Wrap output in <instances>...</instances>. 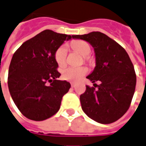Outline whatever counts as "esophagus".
Wrapping results in <instances>:
<instances>
[{
    "label": "esophagus",
    "mask_w": 146,
    "mask_h": 146,
    "mask_svg": "<svg viewBox=\"0 0 146 146\" xmlns=\"http://www.w3.org/2000/svg\"><path fill=\"white\" fill-rule=\"evenodd\" d=\"M71 86H72V88H74L76 86V84H74V83H71Z\"/></svg>",
    "instance_id": "1"
}]
</instances>
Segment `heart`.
<instances>
[{
  "instance_id": "1",
  "label": "heart",
  "mask_w": 146,
  "mask_h": 146,
  "mask_svg": "<svg viewBox=\"0 0 146 146\" xmlns=\"http://www.w3.org/2000/svg\"><path fill=\"white\" fill-rule=\"evenodd\" d=\"M71 47L75 52H77L82 56L84 57L85 61H88L89 59L88 56L91 53V46L89 44L82 40H73L71 43ZM67 54L68 51L65 46H60L54 53V58L57 63L59 66L63 67L66 64ZM88 70L86 67H79V68H74V67H68L64 68L62 72V75L64 79L69 82H77L82 79V78L87 74Z\"/></svg>"
}]
</instances>
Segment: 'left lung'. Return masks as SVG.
<instances>
[{"label": "left lung", "mask_w": 146, "mask_h": 146, "mask_svg": "<svg viewBox=\"0 0 146 146\" xmlns=\"http://www.w3.org/2000/svg\"><path fill=\"white\" fill-rule=\"evenodd\" d=\"M89 42L95 48L96 66L87 76L95 87L86 86L80 95L82 110L89 118L102 124H110L125 115L133 98L136 74L125 50L115 40L99 31L74 35ZM97 87V89H95Z\"/></svg>", "instance_id": "8db88e82"}]
</instances>
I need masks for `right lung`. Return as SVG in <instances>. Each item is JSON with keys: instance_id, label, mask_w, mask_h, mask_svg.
<instances>
[{"instance_id": "add662e5", "label": "right lung", "mask_w": 146, "mask_h": 146, "mask_svg": "<svg viewBox=\"0 0 146 146\" xmlns=\"http://www.w3.org/2000/svg\"><path fill=\"white\" fill-rule=\"evenodd\" d=\"M74 37L44 30L24 42L14 54L7 85L14 102L27 119L43 121L59 110L71 85L57 79L61 74L54 53L64 40Z\"/></svg>"}]
</instances>
